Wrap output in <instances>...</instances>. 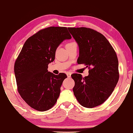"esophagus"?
<instances>
[{
  "label": "esophagus",
  "mask_w": 133,
  "mask_h": 133,
  "mask_svg": "<svg viewBox=\"0 0 133 133\" xmlns=\"http://www.w3.org/2000/svg\"><path fill=\"white\" fill-rule=\"evenodd\" d=\"M66 75H67V77H68V78H69V77H71V72H67Z\"/></svg>",
  "instance_id": "esophagus-1"
}]
</instances>
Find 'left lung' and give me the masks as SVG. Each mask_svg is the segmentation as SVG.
Masks as SVG:
<instances>
[{"label": "left lung", "mask_w": 133, "mask_h": 133, "mask_svg": "<svg viewBox=\"0 0 133 133\" xmlns=\"http://www.w3.org/2000/svg\"><path fill=\"white\" fill-rule=\"evenodd\" d=\"M78 44L77 62L89 66V75H71L75 81L73 91L79 104L92 108L107 101L119 79L116 52L103 34L89 28H68ZM91 68H90V67Z\"/></svg>", "instance_id": "left-lung-1"}]
</instances>
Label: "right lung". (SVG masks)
Wrapping results in <instances>:
<instances>
[{
  "label": "right lung",
  "instance_id": "add662e5",
  "mask_svg": "<svg viewBox=\"0 0 133 133\" xmlns=\"http://www.w3.org/2000/svg\"><path fill=\"white\" fill-rule=\"evenodd\" d=\"M66 27L50 26L41 30L26 40L14 65L18 93L30 107L48 111L59 96L64 73L49 72L56 49L63 41L71 39Z\"/></svg>",
  "mask_w": 133,
  "mask_h": 133
}]
</instances>
